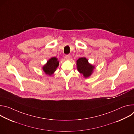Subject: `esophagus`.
I'll return each instance as SVG.
<instances>
[{"label":"esophagus","mask_w":134,"mask_h":134,"mask_svg":"<svg viewBox=\"0 0 134 134\" xmlns=\"http://www.w3.org/2000/svg\"><path fill=\"white\" fill-rule=\"evenodd\" d=\"M66 59H67V60H70L71 59V56L70 55V54H67V55H66Z\"/></svg>","instance_id":"1"}]
</instances>
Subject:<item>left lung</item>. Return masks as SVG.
<instances>
[{
  "label": "left lung",
  "mask_w": 134,
  "mask_h": 134,
  "mask_svg": "<svg viewBox=\"0 0 134 134\" xmlns=\"http://www.w3.org/2000/svg\"><path fill=\"white\" fill-rule=\"evenodd\" d=\"M77 67L78 71L82 74L85 77H88L92 74L94 66L88 63L87 59L85 57L79 58L77 60Z\"/></svg>",
  "instance_id": "obj_1"
}]
</instances>
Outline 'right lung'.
I'll use <instances>...</instances> for the list:
<instances>
[{
    "label": "right lung",
    "mask_w": 134,
    "mask_h": 134,
    "mask_svg": "<svg viewBox=\"0 0 134 134\" xmlns=\"http://www.w3.org/2000/svg\"><path fill=\"white\" fill-rule=\"evenodd\" d=\"M59 66V61L55 57H52L50 59L47 63L43 67V70L46 74L51 75Z\"/></svg>",
    "instance_id": "1"
}]
</instances>
